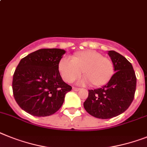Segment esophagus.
Masks as SVG:
<instances>
[{
  "mask_svg": "<svg viewBox=\"0 0 147 147\" xmlns=\"http://www.w3.org/2000/svg\"><path fill=\"white\" fill-rule=\"evenodd\" d=\"M72 90L74 91H79L80 89L79 88H77V87H72Z\"/></svg>",
  "mask_w": 147,
  "mask_h": 147,
  "instance_id": "obj_1",
  "label": "esophagus"
}]
</instances>
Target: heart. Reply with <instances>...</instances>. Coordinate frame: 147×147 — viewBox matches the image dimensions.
I'll return each mask as SVG.
<instances>
[{"label": "heart", "instance_id": "obj_1", "mask_svg": "<svg viewBox=\"0 0 147 147\" xmlns=\"http://www.w3.org/2000/svg\"><path fill=\"white\" fill-rule=\"evenodd\" d=\"M58 70L66 82L71 83L84 75L78 81L80 84H88L92 87L105 86L111 81L114 74V65L111 60L103 57L101 53L92 50L76 53L69 58H62L58 63Z\"/></svg>", "mask_w": 147, "mask_h": 147}]
</instances>
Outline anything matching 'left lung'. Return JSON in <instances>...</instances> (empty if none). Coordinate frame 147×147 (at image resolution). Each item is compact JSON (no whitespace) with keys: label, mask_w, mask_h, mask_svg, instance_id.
<instances>
[{"label":"left lung","mask_w":147,"mask_h":147,"mask_svg":"<svg viewBox=\"0 0 147 147\" xmlns=\"http://www.w3.org/2000/svg\"><path fill=\"white\" fill-rule=\"evenodd\" d=\"M108 55L114 65L113 77L101 88L89 90L84 102L86 111L99 119H111L125 111L134 99L137 78L132 65L115 51Z\"/></svg>","instance_id":"obj_1"}]
</instances>
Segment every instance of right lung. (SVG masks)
Wrapping results in <instances>:
<instances>
[{
    "mask_svg": "<svg viewBox=\"0 0 147 147\" xmlns=\"http://www.w3.org/2000/svg\"><path fill=\"white\" fill-rule=\"evenodd\" d=\"M66 51L42 49L22 58L13 75V91L17 104L35 117L52 115L62 106L71 87L65 83L58 63Z\"/></svg>",
    "mask_w": 147,
    "mask_h": 147,
    "instance_id": "add662e5",
    "label": "right lung"
}]
</instances>
